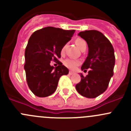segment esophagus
<instances>
[{"label":"esophagus","instance_id":"obj_1","mask_svg":"<svg viewBox=\"0 0 131 131\" xmlns=\"http://www.w3.org/2000/svg\"><path fill=\"white\" fill-rule=\"evenodd\" d=\"M74 73H74V72H72V71H70V72H69V75H73Z\"/></svg>","mask_w":131,"mask_h":131}]
</instances>
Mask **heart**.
Masks as SVG:
<instances>
[{
    "mask_svg": "<svg viewBox=\"0 0 131 131\" xmlns=\"http://www.w3.org/2000/svg\"><path fill=\"white\" fill-rule=\"evenodd\" d=\"M75 43L77 46V47L80 49V50L82 49L84 47H85L87 46V43L86 42L85 40H84L83 39H77L75 40ZM64 48H65V46H63L61 49V53H63L64 51ZM80 61L79 60H77V59H67L66 60H64V65L66 66L68 68H70L72 70H74L75 69L77 66H79L80 64Z\"/></svg>",
    "mask_w": 131,
    "mask_h": 131,
    "instance_id": "b5f03b06",
    "label": "heart"
}]
</instances>
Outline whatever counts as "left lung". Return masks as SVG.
<instances>
[{"mask_svg":"<svg viewBox=\"0 0 131 131\" xmlns=\"http://www.w3.org/2000/svg\"><path fill=\"white\" fill-rule=\"evenodd\" d=\"M78 35L86 41L89 47L88 56L81 69L90 70L85 77L80 73L81 80L75 88L82 96L94 98L106 90L113 75L114 49L109 40L97 30H85Z\"/></svg>","mask_w":131,"mask_h":131,"instance_id":"1","label":"left lung"}]
</instances>
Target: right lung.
<instances>
[{"mask_svg":"<svg viewBox=\"0 0 131 131\" xmlns=\"http://www.w3.org/2000/svg\"><path fill=\"white\" fill-rule=\"evenodd\" d=\"M75 30L48 26L38 30L30 37L25 52L24 68L26 82L31 92L38 97H47L57 89L59 78L69 72L58 60L61 49L71 40ZM51 60L58 62L55 68Z\"/></svg>","mask_w":131,"mask_h":131,"instance_id":"add662e5","label":"right lung"}]
</instances>
